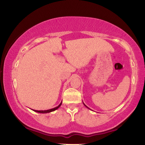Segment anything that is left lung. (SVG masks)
I'll return each instance as SVG.
<instances>
[{
  "mask_svg": "<svg viewBox=\"0 0 145 145\" xmlns=\"http://www.w3.org/2000/svg\"><path fill=\"white\" fill-rule=\"evenodd\" d=\"M84 105H85V106H86V107H87V106H86V105L85 104H84Z\"/></svg>",
  "mask_w": 145,
  "mask_h": 145,
  "instance_id": "obj_1",
  "label": "left lung"
}]
</instances>
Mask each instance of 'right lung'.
Listing matches in <instances>:
<instances>
[{
    "instance_id": "obj_1",
    "label": "right lung",
    "mask_w": 145,
    "mask_h": 145,
    "mask_svg": "<svg viewBox=\"0 0 145 145\" xmlns=\"http://www.w3.org/2000/svg\"><path fill=\"white\" fill-rule=\"evenodd\" d=\"M61 103L59 105H58L57 107H56L55 108H53V109H49V110H46V111H36V110H34V111H35V112H40V113H47V112H50L54 111H55V110H56L57 109H58V108L61 106Z\"/></svg>"
}]
</instances>
